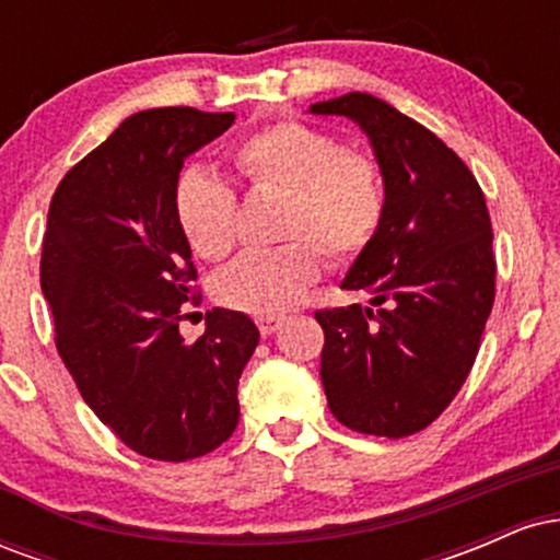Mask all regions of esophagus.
<instances>
[{"instance_id":"esophagus-1","label":"esophagus","mask_w":560,"mask_h":560,"mask_svg":"<svg viewBox=\"0 0 560 560\" xmlns=\"http://www.w3.org/2000/svg\"><path fill=\"white\" fill-rule=\"evenodd\" d=\"M279 326H281L279 316H260L258 318V329H260L262 337H271V334L279 331Z\"/></svg>"}]
</instances>
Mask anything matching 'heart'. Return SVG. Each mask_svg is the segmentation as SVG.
Segmentation results:
<instances>
[{
	"instance_id": "1",
	"label": "heart",
	"mask_w": 560,
	"mask_h": 560,
	"mask_svg": "<svg viewBox=\"0 0 560 560\" xmlns=\"http://www.w3.org/2000/svg\"><path fill=\"white\" fill-rule=\"evenodd\" d=\"M234 168L253 191L281 195L279 247L255 249L215 279V298L249 316H281L320 276V253L334 266L358 260L387 215L382 165L347 150L334 133L302 120H276L236 144ZM173 215L191 253L223 260L236 244L234 189L202 168L173 186Z\"/></svg>"
}]
</instances>
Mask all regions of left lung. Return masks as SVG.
<instances>
[{"mask_svg":"<svg viewBox=\"0 0 560 560\" xmlns=\"http://www.w3.org/2000/svg\"><path fill=\"white\" fill-rule=\"evenodd\" d=\"M311 113L355 120L387 184L382 229L342 281L374 307L316 313L320 382L339 423L400 440L440 419L477 361L498 271L490 213L464 160L384 100L350 92Z\"/></svg>","mask_w":560,"mask_h":560,"instance_id":"left-lung-1","label":"left lung"}]
</instances>
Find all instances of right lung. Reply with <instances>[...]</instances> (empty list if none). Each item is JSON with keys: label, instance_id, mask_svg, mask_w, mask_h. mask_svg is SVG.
Segmentation results:
<instances>
[{"label": "right lung", "instance_id": "add662e5", "mask_svg": "<svg viewBox=\"0 0 560 560\" xmlns=\"http://www.w3.org/2000/svg\"><path fill=\"white\" fill-rule=\"evenodd\" d=\"M234 113L158 107L126 118L66 173L49 205L42 292L55 345L96 419L165 464L213 453L240 423L236 384L260 331L213 307L205 334L178 331L197 268L173 215L184 160Z\"/></svg>", "mask_w": 560, "mask_h": 560}]
</instances>
